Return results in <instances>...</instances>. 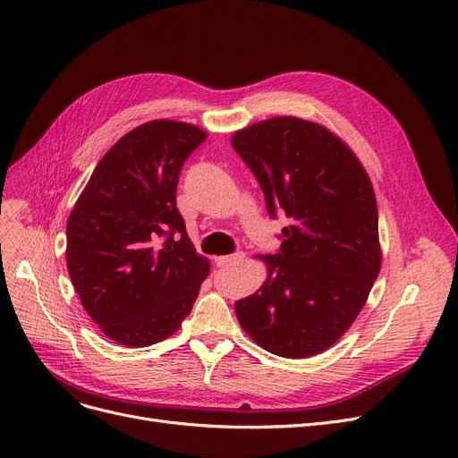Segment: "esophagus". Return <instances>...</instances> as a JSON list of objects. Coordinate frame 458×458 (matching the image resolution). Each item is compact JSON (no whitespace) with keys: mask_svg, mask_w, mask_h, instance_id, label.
<instances>
[{"mask_svg":"<svg viewBox=\"0 0 458 458\" xmlns=\"http://www.w3.org/2000/svg\"><path fill=\"white\" fill-rule=\"evenodd\" d=\"M242 259H244V251H236V253H233V255L217 257V259H216V265H217V267H231V265L241 263Z\"/></svg>","mask_w":458,"mask_h":458,"instance_id":"34e87169","label":"esophagus"}]
</instances>
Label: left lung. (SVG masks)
Returning <instances> with one entry per match:
<instances>
[{"label":"left lung","instance_id":"left-lung-1","mask_svg":"<svg viewBox=\"0 0 458 458\" xmlns=\"http://www.w3.org/2000/svg\"><path fill=\"white\" fill-rule=\"evenodd\" d=\"M265 193L281 210L276 255H260L268 274L234 313L246 334L281 358H310L337 343L363 310L382 265L371 179L328 128L274 117L231 138Z\"/></svg>","mask_w":458,"mask_h":458}]
</instances>
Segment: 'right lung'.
<instances>
[{
	"label": "right lung",
	"instance_id": "1",
	"mask_svg": "<svg viewBox=\"0 0 458 458\" xmlns=\"http://www.w3.org/2000/svg\"><path fill=\"white\" fill-rule=\"evenodd\" d=\"M201 128L157 119L106 152L67 224L72 285L104 335L148 346L179 330L210 272L177 208L186 158Z\"/></svg>",
	"mask_w": 458,
	"mask_h": 458
}]
</instances>
